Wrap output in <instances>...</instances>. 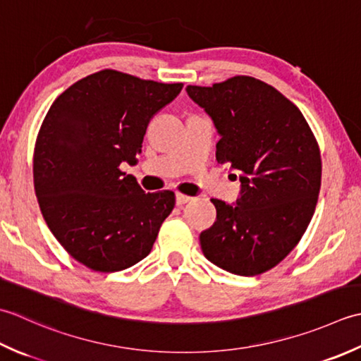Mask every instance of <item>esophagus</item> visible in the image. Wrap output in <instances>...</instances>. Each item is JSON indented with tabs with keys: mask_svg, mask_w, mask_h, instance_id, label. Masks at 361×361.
<instances>
[{
	"mask_svg": "<svg viewBox=\"0 0 361 361\" xmlns=\"http://www.w3.org/2000/svg\"><path fill=\"white\" fill-rule=\"evenodd\" d=\"M188 201H191V196L176 193V204H178V205H183V204H187Z\"/></svg>",
	"mask_w": 361,
	"mask_h": 361,
	"instance_id": "34e87169",
	"label": "esophagus"
}]
</instances>
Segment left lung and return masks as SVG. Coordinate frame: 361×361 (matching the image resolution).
Returning a JSON list of instances; mask_svg holds the SVG:
<instances>
[{
  "label": "left lung",
  "mask_w": 361,
  "mask_h": 361,
  "mask_svg": "<svg viewBox=\"0 0 361 361\" xmlns=\"http://www.w3.org/2000/svg\"><path fill=\"white\" fill-rule=\"evenodd\" d=\"M187 93L221 137L216 160L241 182L235 204L212 200L216 221L200 235L202 252L232 274H262L296 247L312 221L322 171L318 142L300 110L263 80L233 76L188 85Z\"/></svg>",
  "instance_id": "left-lung-1"
}]
</instances>
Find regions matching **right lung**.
<instances>
[{"instance_id": "1", "label": "right lung", "mask_w": 361, "mask_h": 361, "mask_svg": "<svg viewBox=\"0 0 361 361\" xmlns=\"http://www.w3.org/2000/svg\"><path fill=\"white\" fill-rule=\"evenodd\" d=\"M182 87L101 70L49 107L34 148L35 196L56 240L87 268L143 260L174 209L173 191L145 193L120 165L137 164L149 120Z\"/></svg>"}]
</instances>
